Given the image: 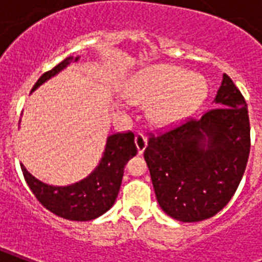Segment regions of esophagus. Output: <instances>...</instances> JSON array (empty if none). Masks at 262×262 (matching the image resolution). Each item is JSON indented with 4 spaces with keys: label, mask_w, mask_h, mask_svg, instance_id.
Listing matches in <instances>:
<instances>
[{
    "label": "esophagus",
    "mask_w": 262,
    "mask_h": 262,
    "mask_svg": "<svg viewBox=\"0 0 262 262\" xmlns=\"http://www.w3.org/2000/svg\"><path fill=\"white\" fill-rule=\"evenodd\" d=\"M135 143L136 147H137V152L141 155L144 152V149H145V147H147V139L144 137L143 133H137L135 137Z\"/></svg>",
    "instance_id": "obj_1"
}]
</instances>
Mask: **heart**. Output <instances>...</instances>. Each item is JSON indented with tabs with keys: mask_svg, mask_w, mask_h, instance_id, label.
Wrapping results in <instances>:
<instances>
[{
	"mask_svg": "<svg viewBox=\"0 0 262 262\" xmlns=\"http://www.w3.org/2000/svg\"><path fill=\"white\" fill-rule=\"evenodd\" d=\"M208 94L207 80L181 68L159 63L144 69L132 81L127 95L149 108L156 126H170L194 113Z\"/></svg>",
	"mask_w": 262,
	"mask_h": 262,
	"instance_id": "obj_1",
	"label": "heart"
}]
</instances>
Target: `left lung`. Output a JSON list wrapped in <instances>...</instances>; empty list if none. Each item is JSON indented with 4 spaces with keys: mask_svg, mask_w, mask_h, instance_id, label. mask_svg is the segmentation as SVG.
Returning <instances> with one entry per match:
<instances>
[{
    "mask_svg": "<svg viewBox=\"0 0 262 262\" xmlns=\"http://www.w3.org/2000/svg\"><path fill=\"white\" fill-rule=\"evenodd\" d=\"M200 119L152 136L144 151L160 208L172 219H209L231 200L250 152L246 102L226 73Z\"/></svg>",
    "mask_w": 262,
    "mask_h": 262,
    "instance_id": "left-lung-1",
    "label": "left lung"
}]
</instances>
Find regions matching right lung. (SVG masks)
Wrapping results in <instances>:
<instances>
[{"label": "right lung", "mask_w": 262, "mask_h": 262, "mask_svg": "<svg viewBox=\"0 0 262 262\" xmlns=\"http://www.w3.org/2000/svg\"><path fill=\"white\" fill-rule=\"evenodd\" d=\"M79 58L68 57L51 71L43 73L32 91L58 75L71 62H77ZM136 154L135 135L132 132L115 133L107 137L102 159L94 171L79 182L68 186H53L35 178L23 164L21 171L31 191L46 209L63 219L88 222L103 215L114 205L122 182L125 164Z\"/></svg>", "instance_id": "add662e5"}]
</instances>
